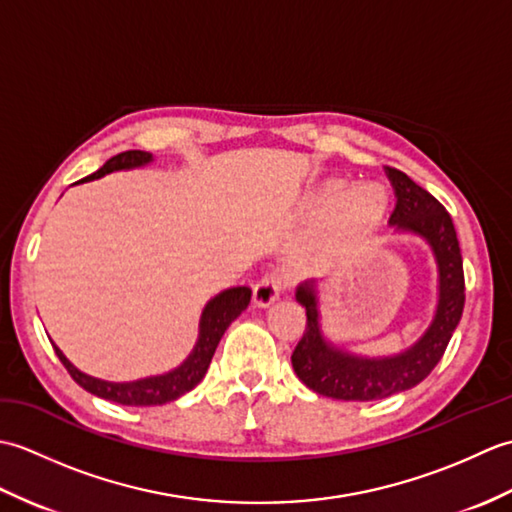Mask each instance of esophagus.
Wrapping results in <instances>:
<instances>
[{
    "label": "esophagus",
    "mask_w": 512,
    "mask_h": 512,
    "mask_svg": "<svg viewBox=\"0 0 512 512\" xmlns=\"http://www.w3.org/2000/svg\"><path fill=\"white\" fill-rule=\"evenodd\" d=\"M286 286H288L286 277L281 275L279 270H270V273H266L262 279H259L253 288L255 303L259 308L270 306V303H275L279 299V295L286 290Z\"/></svg>",
    "instance_id": "obj_1"
}]
</instances>
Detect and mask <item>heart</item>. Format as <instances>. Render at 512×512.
<instances>
[{"label":"heart","mask_w":512,"mask_h":512,"mask_svg":"<svg viewBox=\"0 0 512 512\" xmlns=\"http://www.w3.org/2000/svg\"><path fill=\"white\" fill-rule=\"evenodd\" d=\"M385 206V193L378 187L367 184L347 193V182H328L312 195L308 204L310 220L323 222V226L301 259L312 268L334 264L376 231L385 215Z\"/></svg>","instance_id":"1"}]
</instances>
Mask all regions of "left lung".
I'll return each mask as SVG.
<instances>
[{
    "mask_svg": "<svg viewBox=\"0 0 512 512\" xmlns=\"http://www.w3.org/2000/svg\"><path fill=\"white\" fill-rule=\"evenodd\" d=\"M396 189L389 222L402 231L422 235L431 244L440 268V301L431 328L422 339L394 358H356L323 341L319 312L310 284L299 286L297 301L306 306V330L292 352V367L312 391L334 400H378L422 383L440 363L464 310V268L460 242L449 211L407 173L387 167Z\"/></svg>",
    "mask_w": 512,
    "mask_h": 512,
    "instance_id": "left-lung-1",
    "label": "left lung"
}]
</instances>
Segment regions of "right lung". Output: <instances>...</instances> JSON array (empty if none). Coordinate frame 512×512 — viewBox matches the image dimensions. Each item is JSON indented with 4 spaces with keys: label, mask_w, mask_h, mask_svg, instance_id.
<instances>
[{
    "label": "right lung",
    "mask_w": 512,
    "mask_h": 512,
    "mask_svg": "<svg viewBox=\"0 0 512 512\" xmlns=\"http://www.w3.org/2000/svg\"><path fill=\"white\" fill-rule=\"evenodd\" d=\"M149 160H151V156L145 154V151H138V149L123 151V154L110 158L99 171H94L92 176L83 178L81 182L101 178V176H105V173L116 171V169L140 167ZM248 303H250V288L239 286V288L224 290L222 295H217L209 303V306L204 308L202 321H200V339L187 361L165 376L136 380V383H107V380L92 378L88 374L79 372V369H76L68 361V358L61 354L57 345H52V347H54V352H57L63 367L68 369V374L85 391H90V394L118 402V405H129V407L165 405V402L180 398L182 394H187V391H191L195 385L200 383L206 374V369H209V365H211V358L215 354L217 343H220V339H222V334L226 332L228 325H231L239 317V314L246 310Z\"/></svg>",
    "instance_id": "1"
}]
</instances>
